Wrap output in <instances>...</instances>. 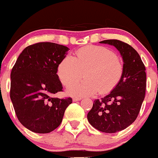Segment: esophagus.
<instances>
[{
  "instance_id": "1",
  "label": "esophagus",
  "mask_w": 158,
  "mask_h": 158,
  "mask_svg": "<svg viewBox=\"0 0 158 158\" xmlns=\"http://www.w3.org/2000/svg\"><path fill=\"white\" fill-rule=\"evenodd\" d=\"M82 99V98L81 97H74V98H73V102H76V101H79V100Z\"/></svg>"
}]
</instances>
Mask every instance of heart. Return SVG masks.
<instances>
[{
	"mask_svg": "<svg viewBox=\"0 0 158 158\" xmlns=\"http://www.w3.org/2000/svg\"><path fill=\"white\" fill-rule=\"evenodd\" d=\"M123 65L114 52L100 46H89L76 51L74 57L67 56L57 67V75L66 86L79 81L84 73L87 80L70 85L67 92L73 95H92L111 92L123 75Z\"/></svg>",
	"mask_w": 158,
	"mask_h": 158,
	"instance_id": "b5f03b06",
	"label": "heart"
}]
</instances>
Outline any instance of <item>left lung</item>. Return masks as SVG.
<instances>
[{"instance_id": "obj_1", "label": "left lung", "mask_w": 158, "mask_h": 158, "mask_svg": "<svg viewBox=\"0 0 158 158\" xmlns=\"http://www.w3.org/2000/svg\"><path fill=\"white\" fill-rule=\"evenodd\" d=\"M114 46L123 60V75L119 83L101 99L94 101L87 114L92 126L105 133H115L128 128L139 114L145 96V66L136 50L118 40L100 42Z\"/></svg>"}]
</instances>
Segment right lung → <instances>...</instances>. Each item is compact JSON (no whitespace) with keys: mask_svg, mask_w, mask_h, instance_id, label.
<instances>
[{"mask_svg":"<svg viewBox=\"0 0 158 158\" xmlns=\"http://www.w3.org/2000/svg\"><path fill=\"white\" fill-rule=\"evenodd\" d=\"M69 48L43 42L26 47L10 73V99L20 123L35 133H49L61 124L71 98H53L63 89L57 67Z\"/></svg>","mask_w":158,"mask_h":158,"instance_id":"obj_1","label":"right lung"}]
</instances>
